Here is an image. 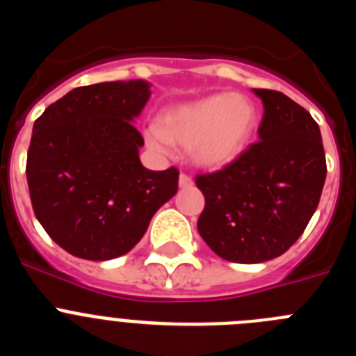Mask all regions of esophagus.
Segmentation results:
<instances>
[{
  "label": "esophagus",
  "instance_id": "esophagus-1",
  "mask_svg": "<svg viewBox=\"0 0 356 356\" xmlns=\"http://www.w3.org/2000/svg\"><path fill=\"white\" fill-rule=\"evenodd\" d=\"M178 185H180V188H191L194 185V181L191 176L180 175V178H178Z\"/></svg>",
  "mask_w": 356,
  "mask_h": 356
}]
</instances>
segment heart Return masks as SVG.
Returning <instances> with one entry per match:
<instances>
[{
	"mask_svg": "<svg viewBox=\"0 0 356 356\" xmlns=\"http://www.w3.org/2000/svg\"><path fill=\"white\" fill-rule=\"evenodd\" d=\"M259 108L244 94L217 92L168 108L144 131L147 146L169 155L175 143L205 169L229 165L248 149L259 127Z\"/></svg>",
	"mask_w": 356,
	"mask_h": 356,
	"instance_id": "heart-1",
	"label": "heart"
}]
</instances>
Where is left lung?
I'll return each instance as SVG.
<instances>
[{
	"mask_svg": "<svg viewBox=\"0 0 356 356\" xmlns=\"http://www.w3.org/2000/svg\"><path fill=\"white\" fill-rule=\"evenodd\" d=\"M253 92L264 105L259 143L228 168L196 178L205 196L197 232L213 253L237 264L284 254L307 228L326 180L312 115L278 90Z\"/></svg>",
	"mask_w": 356,
	"mask_h": 356,
	"instance_id": "left-lung-1",
	"label": "left lung"
}]
</instances>
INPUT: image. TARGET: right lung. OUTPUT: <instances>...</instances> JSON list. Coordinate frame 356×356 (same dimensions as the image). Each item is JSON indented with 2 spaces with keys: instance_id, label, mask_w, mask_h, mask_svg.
I'll use <instances>...</instances> for the list:
<instances>
[{
  "instance_id": "1",
  "label": "right lung",
  "mask_w": 356,
  "mask_h": 356,
  "mask_svg": "<svg viewBox=\"0 0 356 356\" xmlns=\"http://www.w3.org/2000/svg\"><path fill=\"white\" fill-rule=\"evenodd\" d=\"M151 96L146 80L78 87L33 124L26 178L37 219L67 253L85 260L127 254L151 217L178 191V171H149L135 119Z\"/></svg>"
}]
</instances>
